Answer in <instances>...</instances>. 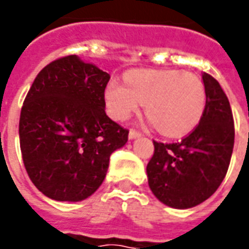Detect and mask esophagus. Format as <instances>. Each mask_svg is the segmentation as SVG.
Listing matches in <instances>:
<instances>
[{
    "instance_id": "1",
    "label": "esophagus",
    "mask_w": 249,
    "mask_h": 249,
    "mask_svg": "<svg viewBox=\"0 0 249 249\" xmlns=\"http://www.w3.org/2000/svg\"><path fill=\"white\" fill-rule=\"evenodd\" d=\"M141 133L139 130L136 129H130L129 130V139H136V137H140Z\"/></svg>"
}]
</instances>
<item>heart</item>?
Returning <instances> with one entry per match:
<instances>
[{"instance_id": "heart-1", "label": "heart", "mask_w": 249, "mask_h": 249, "mask_svg": "<svg viewBox=\"0 0 249 249\" xmlns=\"http://www.w3.org/2000/svg\"><path fill=\"white\" fill-rule=\"evenodd\" d=\"M105 101L114 120L128 119L145 103L146 114L162 135L183 136L196 126L207 105L201 78L181 71H132L125 82L112 80Z\"/></svg>"}]
</instances>
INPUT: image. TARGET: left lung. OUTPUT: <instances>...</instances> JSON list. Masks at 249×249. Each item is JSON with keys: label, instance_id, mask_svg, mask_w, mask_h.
Returning <instances> with one entry per match:
<instances>
[{"label": "left lung", "instance_id": "8db88e82", "mask_svg": "<svg viewBox=\"0 0 249 249\" xmlns=\"http://www.w3.org/2000/svg\"><path fill=\"white\" fill-rule=\"evenodd\" d=\"M207 105L200 123L181 141L153 140L146 165L153 195L168 207L192 208L211 197L224 180L235 142L228 97L216 78L203 73Z\"/></svg>", "mask_w": 249, "mask_h": 249}]
</instances>
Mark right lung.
Listing matches in <instances>:
<instances>
[{"instance_id": "add662e5", "label": "right lung", "mask_w": 249, "mask_h": 249, "mask_svg": "<svg viewBox=\"0 0 249 249\" xmlns=\"http://www.w3.org/2000/svg\"><path fill=\"white\" fill-rule=\"evenodd\" d=\"M107 71L74 54L37 74L19 116V148L37 189L57 201H80L103 184L109 157L129 130L105 113Z\"/></svg>"}]
</instances>
